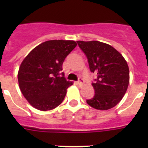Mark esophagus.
Returning <instances> with one entry per match:
<instances>
[{"label": "esophagus", "mask_w": 148, "mask_h": 148, "mask_svg": "<svg viewBox=\"0 0 148 148\" xmlns=\"http://www.w3.org/2000/svg\"><path fill=\"white\" fill-rule=\"evenodd\" d=\"M84 84V80L83 78H78V80L77 81V84H78L79 87H81V86L83 85Z\"/></svg>", "instance_id": "1"}]
</instances>
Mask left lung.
I'll use <instances>...</instances> for the list:
<instances>
[{
    "mask_svg": "<svg viewBox=\"0 0 148 148\" xmlns=\"http://www.w3.org/2000/svg\"><path fill=\"white\" fill-rule=\"evenodd\" d=\"M77 43L87 57L90 70L96 75L92 83L95 94L87 103L100 110L113 108L122 99L129 84L126 61L109 44L97 40H78Z\"/></svg>",
    "mask_w": 148,
    "mask_h": 148,
    "instance_id": "1",
    "label": "left lung"
}]
</instances>
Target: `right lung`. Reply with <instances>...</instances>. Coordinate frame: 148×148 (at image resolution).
I'll return each mask as SVG.
<instances>
[{"label": "right lung", "instance_id": "add662e5", "mask_svg": "<svg viewBox=\"0 0 148 148\" xmlns=\"http://www.w3.org/2000/svg\"><path fill=\"white\" fill-rule=\"evenodd\" d=\"M77 46L74 40H51L34 48L21 64L18 73L22 94L33 108L50 110L62 103L66 89L63 62Z\"/></svg>", "mask_w": 148, "mask_h": 148}]
</instances>
